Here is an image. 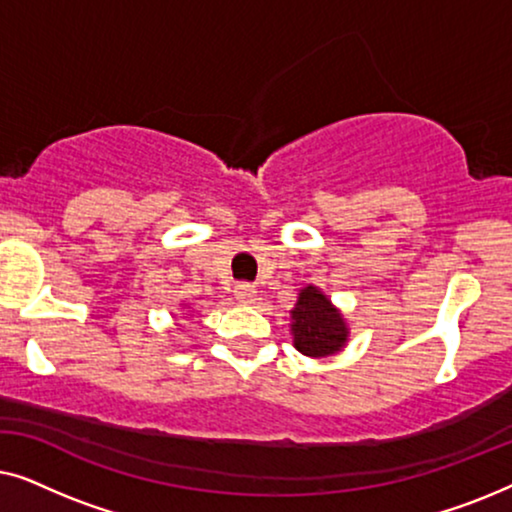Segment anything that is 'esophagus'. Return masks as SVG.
Masks as SVG:
<instances>
[{"mask_svg": "<svg viewBox=\"0 0 512 512\" xmlns=\"http://www.w3.org/2000/svg\"><path fill=\"white\" fill-rule=\"evenodd\" d=\"M254 296H256V289H254V284H237L235 286V298L237 300H242V303H251V300H254Z\"/></svg>", "mask_w": 512, "mask_h": 512, "instance_id": "1", "label": "esophagus"}]
</instances>
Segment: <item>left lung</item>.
Returning a JSON list of instances; mask_svg holds the SVG:
<instances>
[{
  "label": "left lung",
  "mask_w": 512,
  "mask_h": 512,
  "mask_svg": "<svg viewBox=\"0 0 512 512\" xmlns=\"http://www.w3.org/2000/svg\"><path fill=\"white\" fill-rule=\"evenodd\" d=\"M293 317V345L307 356H328L345 345L347 326L324 293L314 286L300 291Z\"/></svg>",
  "instance_id": "obj_1"
}]
</instances>
